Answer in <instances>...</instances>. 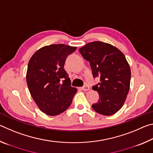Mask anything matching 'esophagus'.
<instances>
[{
	"mask_svg": "<svg viewBox=\"0 0 153 153\" xmlns=\"http://www.w3.org/2000/svg\"><path fill=\"white\" fill-rule=\"evenodd\" d=\"M81 89L84 91H88V90H90V87L88 86H84L81 88Z\"/></svg>",
	"mask_w": 153,
	"mask_h": 153,
	"instance_id": "obj_1",
	"label": "esophagus"
}]
</instances>
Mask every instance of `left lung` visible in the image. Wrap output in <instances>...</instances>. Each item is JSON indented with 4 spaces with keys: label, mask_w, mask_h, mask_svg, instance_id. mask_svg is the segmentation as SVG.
Here are the masks:
<instances>
[{
    "label": "left lung",
    "mask_w": 153,
    "mask_h": 153,
    "mask_svg": "<svg viewBox=\"0 0 153 153\" xmlns=\"http://www.w3.org/2000/svg\"><path fill=\"white\" fill-rule=\"evenodd\" d=\"M79 51L90 62L93 77L100 78L92 87L99 94L92 108L103 115H113L122 107L130 86L131 69L125 55L115 46L100 41L88 43Z\"/></svg>",
    "instance_id": "obj_1"
}]
</instances>
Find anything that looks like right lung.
<instances>
[{
  "label": "right lung",
  "mask_w": 153,
  "mask_h": 153,
  "mask_svg": "<svg viewBox=\"0 0 153 153\" xmlns=\"http://www.w3.org/2000/svg\"><path fill=\"white\" fill-rule=\"evenodd\" d=\"M76 48L63 44L45 46L30 59L26 74L28 89L38 108L46 115L64 112L77 92L64 69L67 56Z\"/></svg>",
  "instance_id": "1"
}]
</instances>
